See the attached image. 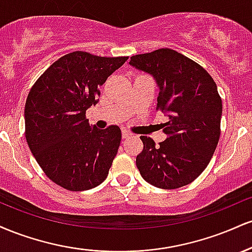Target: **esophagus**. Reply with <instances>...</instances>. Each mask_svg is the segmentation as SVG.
<instances>
[{"instance_id": "1", "label": "esophagus", "mask_w": 252, "mask_h": 252, "mask_svg": "<svg viewBox=\"0 0 252 252\" xmlns=\"http://www.w3.org/2000/svg\"><path fill=\"white\" fill-rule=\"evenodd\" d=\"M130 135H131V134H130L129 131H126V130H123V131H122V138H128Z\"/></svg>"}]
</instances>
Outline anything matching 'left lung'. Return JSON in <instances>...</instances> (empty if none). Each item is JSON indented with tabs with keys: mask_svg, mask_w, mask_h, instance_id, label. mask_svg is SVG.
Returning a JSON list of instances; mask_svg holds the SVG:
<instances>
[{
	"mask_svg": "<svg viewBox=\"0 0 252 252\" xmlns=\"http://www.w3.org/2000/svg\"><path fill=\"white\" fill-rule=\"evenodd\" d=\"M129 63L152 74L158 86L156 111L168 117L167 138L156 146L141 136L136 166L148 184L175 189L194 181L212 158L220 136L221 98L209 72L169 48L130 58Z\"/></svg>",
	"mask_w": 252,
	"mask_h": 252,
	"instance_id": "8db88e82",
	"label": "left lung"
}]
</instances>
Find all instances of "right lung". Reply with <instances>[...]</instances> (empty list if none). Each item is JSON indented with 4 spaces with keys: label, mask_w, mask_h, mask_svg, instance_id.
I'll use <instances>...</instances> for the list:
<instances>
[{
    "label": "right lung",
    "mask_w": 252,
    "mask_h": 252,
    "mask_svg": "<svg viewBox=\"0 0 252 252\" xmlns=\"http://www.w3.org/2000/svg\"><path fill=\"white\" fill-rule=\"evenodd\" d=\"M126 60L72 52L32 86L25 105L26 140L43 173L63 189H94L109 174L121 129L91 128L85 114L97 104L99 86Z\"/></svg>",
    "instance_id": "1"
}]
</instances>
